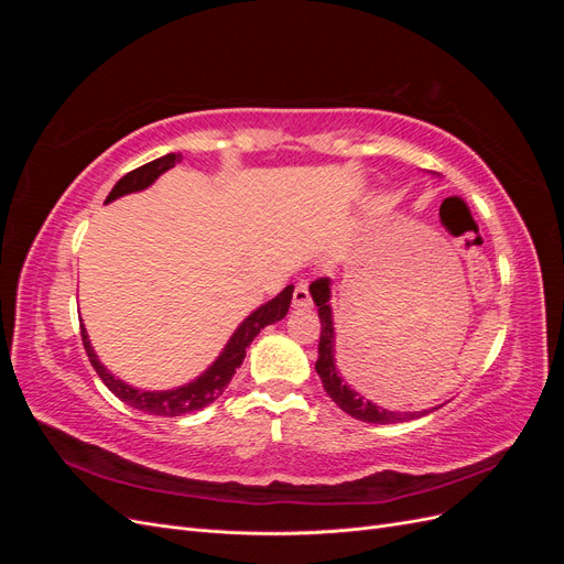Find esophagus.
<instances>
[{
	"mask_svg": "<svg viewBox=\"0 0 564 564\" xmlns=\"http://www.w3.org/2000/svg\"><path fill=\"white\" fill-rule=\"evenodd\" d=\"M292 305L296 311H308L313 308V296H311V289L308 282H299L294 289V296H292Z\"/></svg>",
	"mask_w": 564,
	"mask_h": 564,
	"instance_id": "34e87169",
	"label": "esophagus"
}]
</instances>
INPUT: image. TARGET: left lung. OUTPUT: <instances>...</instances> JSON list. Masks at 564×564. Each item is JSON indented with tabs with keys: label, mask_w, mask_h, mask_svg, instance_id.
Masks as SVG:
<instances>
[{
	"label": "left lung",
	"mask_w": 564,
	"mask_h": 564,
	"mask_svg": "<svg viewBox=\"0 0 564 564\" xmlns=\"http://www.w3.org/2000/svg\"><path fill=\"white\" fill-rule=\"evenodd\" d=\"M311 296L317 305V315H319V346H317V362L315 371L319 373L322 386L327 390V395L344 409V412L357 421L365 423H402V421H412L421 419L433 409H423V412H390L386 406H379L377 402L367 400L362 392H357L348 386V381L340 377V371L336 367V332H334V315H332V280L329 278H319L311 284ZM442 406V404H440Z\"/></svg>",
	"instance_id": "left-lung-1"
}]
</instances>
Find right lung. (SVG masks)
I'll return each instance as SVG.
<instances>
[{"mask_svg":"<svg viewBox=\"0 0 564 564\" xmlns=\"http://www.w3.org/2000/svg\"><path fill=\"white\" fill-rule=\"evenodd\" d=\"M181 160H183L181 155H174L172 152V155H164L160 160H152L139 169H133V172H129L127 176H122L115 183L110 195L106 197V204L115 202L117 197L145 191V187H150L164 172L176 166V162H181ZM292 296H294V284H289L275 299H270L268 303L259 305V308H256L240 324V327L232 332L226 348L220 350L216 360L207 369H204L197 379L187 381L178 388H172V390H141V388H133V386L124 383L122 379H115L112 373L106 369V365H100L98 355L89 340V334H87V329H84V324H82V344H84V350H87L89 362L94 365L100 381H104L115 392V398L127 402L133 409H139V412L152 414V416H185V414L199 412V409H204L224 395V390L232 381L235 371L240 369L245 355H247V348L251 346V340L259 336L261 329H265L268 324H275L286 315Z\"/></svg>","mask_w":564,"mask_h":564,"instance_id":"right-lung-1","label":"right lung"}]
</instances>
